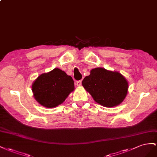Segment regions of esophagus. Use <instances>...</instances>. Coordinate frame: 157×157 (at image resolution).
I'll return each mask as SVG.
<instances>
[{
    "instance_id": "obj_1",
    "label": "esophagus",
    "mask_w": 157,
    "mask_h": 157,
    "mask_svg": "<svg viewBox=\"0 0 157 157\" xmlns=\"http://www.w3.org/2000/svg\"><path fill=\"white\" fill-rule=\"evenodd\" d=\"M76 85H77L78 86H80L82 85V80H78V81H77V82H76Z\"/></svg>"
}]
</instances>
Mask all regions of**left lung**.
Segmentation results:
<instances>
[{"label": "left lung", "instance_id": "8db88e82", "mask_svg": "<svg viewBox=\"0 0 157 157\" xmlns=\"http://www.w3.org/2000/svg\"><path fill=\"white\" fill-rule=\"evenodd\" d=\"M82 86L97 103L106 107L117 106L126 97L128 83L124 76L117 72L97 68L82 81Z\"/></svg>", "mask_w": 157, "mask_h": 157}]
</instances>
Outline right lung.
<instances>
[{"instance_id":"add662e5","label":"right lung","mask_w":157,"mask_h":157,"mask_svg":"<svg viewBox=\"0 0 157 157\" xmlns=\"http://www.w3.org/2000/svg\"><path fill=\"white\" fill-rule=\"evenodd\" d=\"M74 90L72 78L59 68L40 75L32 85L35 98L47 108L62 104Z\"/></svg>"}]
</instances>
